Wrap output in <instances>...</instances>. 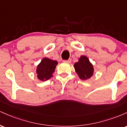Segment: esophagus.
Here are the masks:
<instances>
[{"instance_id": "esophagus-1", "label": "esophagus", "mask_w": 127, "mask_h": 127, "mask_svg": "<svg viewBox=\"0 0 127 127\" xmlns=\"http://www.w3.org/2000/svg\"><path fill=\"white\" fill-rule=\"evenodd\" d=\"M63 62L64 63H71V62H72V60H71L70 59H69L68 60H64Z\"/></svg>"}]
</instances>
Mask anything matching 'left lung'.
I'll return each mask as SVG.
<instances>
[{"label":"left lung","mask_w":127,"mask_h":127,"mask_svg":"<svg viewBox=\"0 0 127 127\" xmlns=\"http://www.w3.org/2000/svg\"><path fill=\"white\" fill-rule=\"evenodd\" d=\"M76 72L79 77L82 80L90 78L94 73V68L88 58L82 55L79 59L78 62L74 64Z\"/></svg>","instance_id":"obj_1"}]
</instances>
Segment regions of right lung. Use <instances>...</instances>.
<instances>
[{"instance_id":"obj_1","label":"right lung","mask_w":127,"mask_h":127,"mask_svg":"<svg viewBox=\"0 0 127 127\" xmlns=\"http://www.w3.org/2000/svg\"><path fill=\"white\" fill-rule=\"evenodd\" d=\"M57 64V61L52 60L48 58L42 59L36 69L37 78L40 81H46L51 78Z\"/></svg>"}]
</instances>
